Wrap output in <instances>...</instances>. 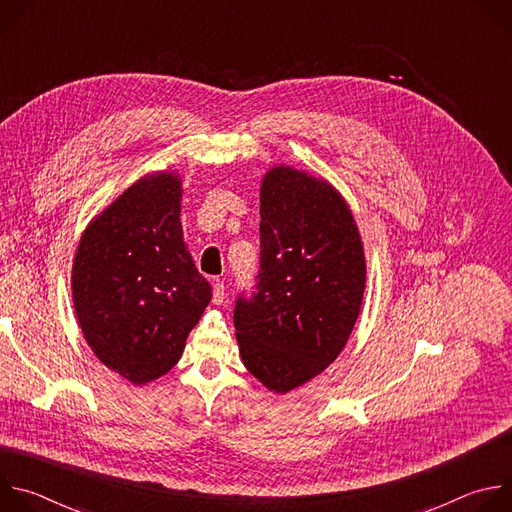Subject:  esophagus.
I'll use <instances>...</instances> for the list:
<instances>
[{
	"label": "esophagus",
	"instance_id": "34e87169",
	"mask_svg": "<svg viewBox=\"0 0 512 512\" xmlns=\"http://www.w3.org/2000/svg\"><path fill=\"white\" fill-rule=\"evenodd\" d=\"M225 283L223 281H214V285H212V302L216 304V306H221L223 302H225Z\"/></svg>",
	"mask_w": 512,
	"mask_h": 512
}]
</instances>
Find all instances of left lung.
Returning a JSON list of instances; mask_svg holds the SVG:
<instances>
[{
    "instance_id": "1",
    "label": "left lung",
    "mask_w": 512,
    "mask_h": 512,
    "mask_svg": "<svg viewBox=\"0 0 512 512\" xmlns=\"http://www.w3.org/2000/svg\"><path fill=\"white\" fill-rule=\"evenodd\" d=\"M257 294L239 300L235 328L247 371L285 395L344 350L358 320L367 259L354 214L326 178L287 164L261 180Z\"/></svg>"
}]
</instances>
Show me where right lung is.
I'll list each match as a JSON object with an SVG mask.
<instances>
[{"label":"right lung","instance_id":"1","mask_svg":"<svg viewBox=\"0 0 512 512\" xmlns=\"http://www.w3.org/2000/svg\"><path fill=\"white\" fill-rule=\"evenodd\" d=\"M182 192L178 170L141 176L91 218L72 259L87 344L137 387L174 369L212 298L184 243Z\"/></svg>","mask_w":512,"mask_h":512}]
</instances>
